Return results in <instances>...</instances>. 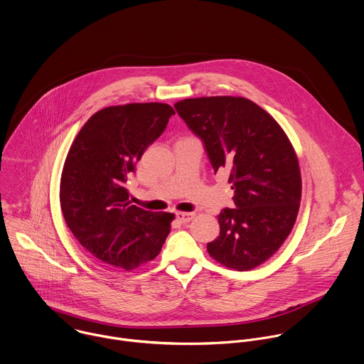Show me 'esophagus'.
I'll return each instance as SVG.
<instances>
[{
	"mask_svg": "<svg viewBox=\"0 0 364 364\" xmlns=\"http://www.w3.org/2000/svg\"><path fill=\"white\" fill-rule=\"evenodd\" d=\"M176 217L180 223H190L194 218V213H176Z\"/></svg>",
	"mask_w": 364,
	"mask_h": 364,
	"instance_id": "esophagus-1",
	"label": "esophagus"
}]
</instances>
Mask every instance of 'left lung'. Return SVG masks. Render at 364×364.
Returning <instances> with one entry per match:
<instances>
[{"instance_id": "1", "label": "left lung", "mask_w": 364, "mask_h": 364, "mask_svg": "<svg viewBox=\"0 0 364 364\" xmlns=\"http://www.w3.org/2000/svg\"><path fill=\"white\" fill-rule=\"evenodd\" d=\"M201 139L217 173L225 168L235 208L218 215L220 235L208 254L227 268L252 269L269 259L291 234L302 180L296 153L277 120L245 97L211 96L174 105Z\"/></svg>"}]
</instances>
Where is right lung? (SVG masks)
Returning a JSON list of instances; mask_svg holds the SVG:
<instances>
[{
	"label": "right lung",
	"mask_w": 364,
	"mask_h": 364,
	"mask_svg": "<svg viewBox=\"0 0 364 364\" xmlns=\"http://www.w3.org/2000/svg\"><path fill=\"white\" fill-rule=\"evenodd\" d=\"M171 114L166 103L105 107L69 149L60 177L62 214L83 250L106 267L130 271L154 259L170 232L174 214L130 205L124 186Z\"/></svg>",
	"instance_id": "obj_1"
}]
</instances>
